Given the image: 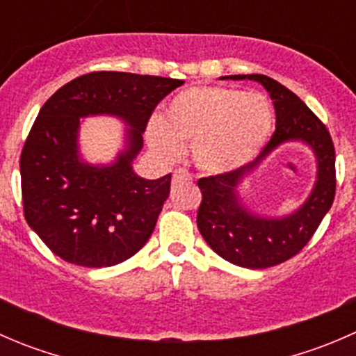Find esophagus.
Listing matches in <instances>:
<instances>
[{
	"instance_id": "esophagus-1",
	"label": "esophagus",
	"mask_w": 356,
	"mask_h": 356,
	"mask_svg": "<svg viewBox=\"0 0 356 356\" xmlns=\"http://www.w3.org/2000/svg\"><path fill=\"white\" fill-rule=\"evenodd\" d=\"M191 174H189L188 170H184V168H179V170L174 172V175H172V184L174 186H179V184H186V182L191 181Z\"/></svg>"
}]
</instances>
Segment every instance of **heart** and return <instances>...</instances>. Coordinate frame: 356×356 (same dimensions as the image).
<instances>
[{
  "mask_svg": "<svg viewBox=\"0 0 356 356\" xmlns=\"http://www.w3.org/2000/svg\"><path fill=\"white\" fill-rule=\"evenodd\" d=\"M274 122L267 99L254 92L220 86H196L179 92L160 122L148 129L149 145L167 160L193 146L207 172L241 167L258 153Z\"/></svg>",
  "mask_w": 356,
  "mask_h": 356,
  "instance_id": "b5f03b06",
  "label": "heart"
}]
</instances>
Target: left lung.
Returning <instances> with one entry per match:
<instances>
[{
  "mask_svg": "<svg viewBox=\"0 0 356 356\" xmlns=\"http://www.w3.org/2000/svg\"><path fill=\"white\" fill-rule=\"evenodd\" d=\"M229 77L234 81L248 77L267 89L274 102L275 131L253 161L236 170L200 179L201 203L196 224L208 246L224 260L246 268L274 267L307 246L332 207L336 195L334 143L324 122L286 86L261 74ZM293 138L307 142L318 158V182L311 198L288 218L265 219L250 214L238 203L237 184L261 157Z\"/></svg>",
  "mask_w": 356,
  "mask_h": 356,
  "instance_id": "obj_1",
  "label": "left lung"
}]
</instances>
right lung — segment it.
<instances>
[{
  "mask_svg": "<svg viewBox=\"0 0 356 356\" xmlns=\"http://www.w3.org/2000/svg\"><path fill=\"white\" fill-rule=\"evenodd\" d=\"M184 81L127 72H89L60 88L39 110L20 155L27 224L68 264L111 267L138 253L152 236L170 193L172 174L148 181L132 170L143 132L158 103ZM124 118L129 148L108 168L82 164L78 118Z\"/></svg>",
  "mask_w": 356,
  "mask_h": 356,
  "instance_id": "add662e5",
  "label": "right lung"
}]
</instances>
